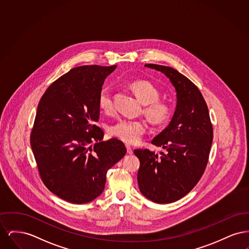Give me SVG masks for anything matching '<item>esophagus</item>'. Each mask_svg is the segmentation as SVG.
Masks as SVG:
<instances>
[{"label":"esophagus","instance_id":"esophagus-1","mask_svg":"<svg viewBox=\"0 0 249 249\" xmlns=\"http://www.w3.org/2000/svg\"><path fill=\"white\" fill-rule=\"evenodd\" d=\"M126 147H127V152H128V154L131 155L133 153L132 148H131V146H130V145H129V144H126Z\"/></svg>","mask_w":249,"mask_h":249}]
</instances>
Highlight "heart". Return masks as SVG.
<instances>
[{"label":"heart","mask_w":249,"mask_h":249,"mask_svg":"<svg viewBox=\"0 0 249 249\" xmlns=\"http://www.w3.org/2000/svg\"><path fill=\"white\" fill-rule=\"evenodd\" d=\"M130 89L138 100L145 105L143 112L151 122L161 124L169 119L171 109L164 102L159 101L160 92L153 84L138 80L130 85ZM98 105L106 113H111L114 110L112 93L109 89H101L98 96ZM145 131L146 124L143 120L120 119L109 127L110 135L127 143L139 142Z\"/></svg>","instance_id":"heart-1"}]
</instances>
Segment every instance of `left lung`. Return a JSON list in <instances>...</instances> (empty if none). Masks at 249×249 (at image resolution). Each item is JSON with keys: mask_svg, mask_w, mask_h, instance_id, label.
I'll return each instance as SVG.
<instances>
[{"mask_svg": "<svg viewBox=\"0 0 249 249\" xmlns=\"http://www.w3.org/2000/svg\"><path fill=\"white\" fill-rule=\"evenodd\" d=\"M147 68L164 73L177 92V107L169 125L152 140L163 150L135 149L140 160L137 174L142 195L157 203L178 201L201 178L213 141L208 108L199 89L176 69L159 64Z\"/></svg>", "mask_w": 249, "mask_h": 249, "instance_id": "1", "label": "left lung"}]
</instances>
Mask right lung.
<instances>
[{
  "instance_id": "right-lung-1",
  "label": "right lung",
  "mask_w": 249,
  "mask_h": 249,
  "mask_svg": "<svg viewBox=\"0 0 249 249\" xmlns=\"http://www.w3.org/2000/svg\"><path fill=\"white\" fill-rule=\"evenodd\" d=\"M117 65L72 68L49 86L37 107L31 146L48 190L71 203L93 201L107 171L127 152L116 138L102 142L98 96ZM95 144H93V142Z\"/></svg>"
}]
</instances>
